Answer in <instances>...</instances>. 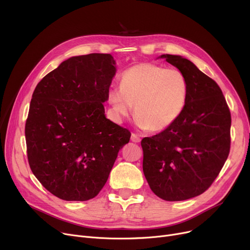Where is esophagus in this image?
Instances as JSON below:
<instances>
[{
    "mask_svg": "<svg viewBox=\"0 0 250 250\" xmlns=\"http://www.w3.org/2000/svg\"><path fill=\"white\" fill-rule=\"evenodd\" d=\"M130 140H132L134 143H140L141 142V138L140 136H138L137 134H132V137H130Z\"/></svg>",
    "mask_w": 250,
    "mask_h": 250,
    "instance_id": "34e87169",
    "label": "esophagus"
}]
</instances>
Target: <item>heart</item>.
Returning a JSON list of instances; mask_svg holds the SVG:
<instances>
[{
  "mask_svg": "<svg viewBox=\"0 0 250 250\" xmlns=\"http://www.w3.org/2000/svg\"><path fill=\"white\" fill-rule=\"evenodd\" d=\"M188 79L178 69L143 62L126 70L121 88H111L108 101L117 117L132 111L138 125L149 132H160L177 121L186 108Z\"/></svg>",
  "mask_w": 250,
  "mask_h": 250,
  "instance_id": "1",
  "label": "heart"
}]
</instances>
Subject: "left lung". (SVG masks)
I'll return each instance as SVG.
<instances>
[{
    "label": "left lung",
    "instance_id": "1",
    "mask_svg": "<svg viewBox=\"0 0 250 250\" xmlns=\"http://www.w3.org/2000/svg\"><path fill=\"white\" fill-rule=\"evenodd\" d=\"M161 58L185 74L188 95L175 123L142 140L143 171L160 199L185 201L205 192L224 166L231 146V113L212 78L180 56Z\"/></svg>",
    "mask_w": 250,
    "mask_h": 250
}]
</instances>
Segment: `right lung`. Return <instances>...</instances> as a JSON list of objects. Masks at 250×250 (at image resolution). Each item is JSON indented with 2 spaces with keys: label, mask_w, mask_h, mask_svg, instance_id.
Segmentation results:
<instances>
[{
  "label": "right lung",
  "mask_w": 250,
  "mask_h": 250,
  "mask_svg": "<svg viewBox=\"0 0 250 250\" xmlns=\"http://www.w3.org/2000/svg\"><path fill=\"white\" fill-rule=\"evenodd\" d=\"M115 75L109 54L62 62L32 94L25 139L31 171L63 201L95 198L106 183L117 153L130 132L105 117Z\"/></svg>",
  "instance_id": "right-lung-1"
}]
</instances>
